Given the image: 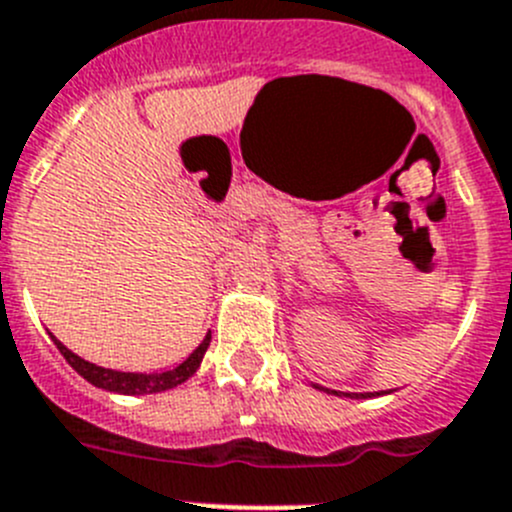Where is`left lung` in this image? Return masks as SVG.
<instances>
[{"mask_svg":"<svg viewBox=\"0 0 512 512\" xmlns=\"http://www.w3.org/2000/svg\"><path fill=\"white\" fill-rule=\"evenodd\" d=\"M313 389L318 391H326V394H333V396H348V399H374V396H384V394H391V391H364V394H353V391H336V389H323L321 384H310Z\"/></svg>","mask_w":512,"mask_h":512,"instance_id":"left-lung-1","label":"left lung"}]
</instances>
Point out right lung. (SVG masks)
Returning <instances> with one entry per match:
<instances>
[{
    "label": "right lung",
    "mask_w": 512,
    "mask_h": 512,
    "mask_svg": "<svg viewBox=\"0 0 512 512\" xmlns=\"http://www.w3.org/2000/svg\"><path fill=\"white\" fill-rule=\"evenodd\" d=\"M50 338L55 341L57 351L65 356V361H68V364L73 366V369L78 371L88 384L98 386V389H105V391H113V394H128V396L159 394V391H169L174 389V386L184 384L186 379H191V376L197 374V369L202 366L204 353H207L209 343H212V333H207L204 341L199 343V346L189 353V358H186L184 364H179L176 369L161 371V374L159 371H154V374H138V371H116V369H105V366H98V364H90V361L80 358L78 353L70 351L65 343L57 341L52 333Z\"/></svg>",
    "instance_id": "right-lung-1"
}]
</instances>
